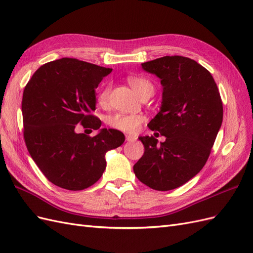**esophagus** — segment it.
Returning <instances> with one entry per match:
<instances>
[{
    "mask_svg": "<svg viewBox=\"0 0 253 253\" xmlns=\"http://www.w3.org/2000/svg\"><path fill=\"white\" fill-rule=\"evenodd\" d=\"M136 138H137V137L134 136V135H126V141H134V140H136Z\"/></svg>",
    "mask_w": 253,
    "mask_h": 253,
    "instance_id": "34e87169",
    "label": "esophagus"
}]
</instances>
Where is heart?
I'll return each mask as SVG.
<instances>
[{
    "label": "heart",
    "instance_id": "obj_1",
    "mask_svg": "<svg viewBox=\"0 0 253 253\" xmlns=\"http://www.w3.org/2000/svg\"><path fill=\"white\" fill-rule=\"evenodd\" d=\"M127 82L132 88L138 94L140 97L144 94L153 93L154 91V86L153 84L142 77H137V76H129L127 78ZM111 91V85L106 84L100 90L98 91V102L101 105H105L109 100ZM144 121V117L139 114H125V113H117L114 114L108 118V124L113 128H116L118 131L134 134L137 132V129L140 125Z\"/></svg>",
    "mask_w": 253,
    "mask_h": 253
}]
</instances>
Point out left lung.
Returning <instances> with one entry per match:
<instances>
[{
    "label": "left lung",
    "instance_id": "1",
    "mask_svg": "<svg viewBox=\"0 0 253 253\" xmlns=\"http://www.w3.org/2000/svg\"><path fill=\"white\" fill-rule=\"evenodd\" d=\"M141 68L160 79L162 105L148 126L166 140L158 145L153 136L139 137L144 153L134 173L148 187L169 191L203 169L223 122V103L211 74L192 59L166 56Z\"/></svg>",
    "mask_w": 253,
    "mask_h": 253
}]
</instances>
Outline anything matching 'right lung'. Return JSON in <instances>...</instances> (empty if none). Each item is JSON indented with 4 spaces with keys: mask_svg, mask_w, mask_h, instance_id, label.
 Returning a JSON list of instances; mask_svg holds the SVG:
<instances>
[{
    "mask_svg": "<svg viewBox=\"0 0 253 253\" xmlns=\"http://www.w3.org/2000/svg\"><path fill=\"white\" fill-rule=\"evenodd\" d=\"M112 68L62 58L38 68L22 99L24 139L30 156L50 182L80 191L101 177L105 154L125 142V135L101 128L96 88ZM98 129L94 137L75 132L77 124Z\"/></svg>",
    "mask_w": 253,
    "mask_h": 253,
    "instance_id": "obj_1",
    "label": "right lung"
}]
</instances>
